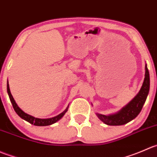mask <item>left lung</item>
<instances>
[{"mask_svg": "<svg viewBox=\"0 0 157 157\" xmlns=\"http://www.w3.org/2000/svg\"><path fill=\"white\" fill-rule=\"evenodd\" d=\"M149 91H150V74H149L147 66L146 64L145 78H144L142 86L137 94L132 99L131 101L117 113L108 114V115L97 113L96 115L103 123L107 125L119 126V125L125 124L133 120L140 114L146 100H147Z\"/></svg>", "mask_w": 157, "mask_h": 157, "instance_id": "left-lung-1", "label": "left lung"}]
</instances>
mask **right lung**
Here are the masks:
<instances>
[{
  "instance_id": "obj_1",
  "label": "right lung",
  "mask_w": 157,
  "mask_h": 157,
  "mask_svg": "<svg viewBox=\"0 0 157 157\" xmlns=\"http://www.w3.org/2000/svg\"><path fill=\"white\" fill-rule=\"evenodd\" d=\"M7 94H8L9 98H10V100L11 101L12 105H13V108L14 109L15 112L17 114V115L19 117H21V118L24 119V121H26L29 122V124H33L35 126H49V125L52 124L56 123L58 121H59L62 117L64 116V114H66V111H68V108H69V106L66 108V109L63 112H62L61 114H59V115L56 116V117H50V118H37V117H33L32 115H29V114H26V113L24 112L22 109L19 108V106L17 105V104L16 103L15 101L14 98L12 96L11 93H10V87H9V84H8V80H7Z\"/></svg>"
}]
</instances>
